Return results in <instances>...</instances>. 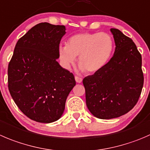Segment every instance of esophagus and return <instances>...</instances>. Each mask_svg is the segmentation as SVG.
Wrapping results in <instances>:
<instances>
[{
	"label": "esophagus",
	"mask_w": 150,
	"mask_h": 150,
	"mask_svg": "<svg viewBox=\"0 0 150 150\" xmlns=\"http://www.w3.org/2000/svg\"><path fill=\"white\" fill-rule=\"evenodd\" d=\"M75 81H76L77 83H81V82H82V81H83L82 78H80V77H78V76H75Z\"/></svg>",
	"instance_id": "1"
}]
</instances>
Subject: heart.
I'll use <instances>...</instances> for the list:
<instances>
[{"label":"heart","instance_id":"1","mask_svg":"<svg viewBox=\"0 0 150 150\" xmlns=\"http://www.w3.org/2000/svg\"><path fill=\"white\" fill-rule=\"evenodd\" d=\"M114 50V40L107 33H83L71 36L66 46H60L59 56L62 66L69 69L78 58L80 69L95 73L106 66Z\"/></svg>","mask_w":150,"mask_h":150}]
</instances>
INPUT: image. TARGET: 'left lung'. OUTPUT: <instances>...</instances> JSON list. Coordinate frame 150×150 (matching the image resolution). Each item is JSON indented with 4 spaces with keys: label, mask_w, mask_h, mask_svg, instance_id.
I'll return each mask as SVG.
<instances>
[{
    "label": "left lung",
    "mask_w": 150,
    "mask_h": 150,
    "mask_svg": "<svg viewBox=\"0 0 150 150\" xmlns=\"http://www.w3.org/2000/svg\"><path fill=\"white\" fill-rule=\"evenodd\" d=\"M115 42L113 57L104 68L83 80L86 103L92 115L101 120L120 117L137 103L144 84L142 55L133 40L110 28Z\"/></svg>",
    "instance_id": "left-lung-1"
}]
</instances>
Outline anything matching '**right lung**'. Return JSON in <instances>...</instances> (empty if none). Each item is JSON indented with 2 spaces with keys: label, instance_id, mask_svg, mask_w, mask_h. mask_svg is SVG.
Segmentation results:
<instances>
[{
  "label": "right lung",
  "instance_id": "add662e5",
  "mask_svg": "<svg viewBox=\"0 0 150 150\" xmlns=\"http://www.w3.org/2000/svg\"><path fill=\"white\" fill-rule=\"evenodd\" d=\"M65 30L64 25H36L17 41L8 64L11 97L26 117L38 122H53L62 117L76 83L73 74L57 62Z\"/></svg>",
  "mask_w": 150,
  "mask_h": 150
}]
</instances>
